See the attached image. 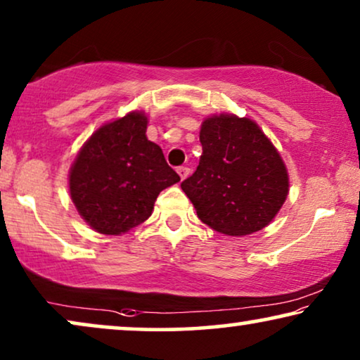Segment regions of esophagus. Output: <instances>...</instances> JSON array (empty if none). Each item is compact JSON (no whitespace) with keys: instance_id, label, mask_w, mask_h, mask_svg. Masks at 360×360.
I'll list each match as a JSON object with an SVG mask.
<instances>
[{"instance_id":"esophagus-1","label":"esophagus","mask_w":360,"mask_h":360,"mask_svg":"<svg viewBox=\"0 0 360 360\" xmlns=\"http://www.w3.org/2000/svg\"><path fill=\"white\" fill-rule=\"evenodd\" d=\"M176 172H179V175H180V180H185L186 176L190 175V169H188V167H180V169L176 170Z\"/></svg>"}]
</instances>
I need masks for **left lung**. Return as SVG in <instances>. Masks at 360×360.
I'll use <instances>...</instances> for the list:
<instances>
[{
	"instance_id": "left-lung-1",
	"label": "left lung",
	"mask_w": 360,
	"mask_h": 360,
	"mask_svg": "<svg viewBox=\"0 0 360 360\" xmlns=\"http://www.w3.org/2000/svg\"><path fill=\"white\" fill-rule=\"evenodd\" d=\"M200 142V165L181 181L198 218L236 238L270 224L287 200L290 180L283 159L257 122L229 112L208 116Z\"/></svg>"
}]
</instances>
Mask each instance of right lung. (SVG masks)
Segmentation results:
<instances>
[{
  "label": "right lung",
  "instance_id": "add662e5",
  "mask_svg": "<svg viewBox=\"0 0 360 360\" xmlns=\"http://www.w3.org/2000/svg\"><path fill=\"white\" fill-rule=\"evenodd\" d=\"M147 122L144 111L106 122L70 167L72 201L96 233L120 236L144 223L160 191L180 181L160 147L147 139Z\"/></svg>",
  "mask_w": 360,
  "mask_h": 360
}]
</instances>
